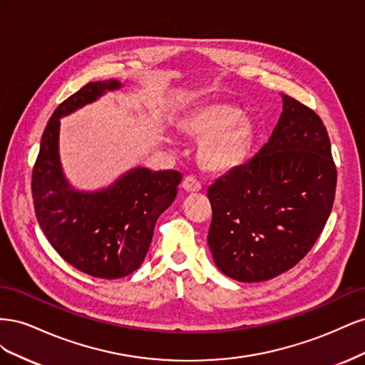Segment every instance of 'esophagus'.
Wrapping results in <instances>:
<instances>
[{
    "instance_id": "esophagus-1",
    "label": "esophagus",
    "mask_w": 365,
    "mask_h": 365,
    "mask_svg": "<svg viewBox=\"0 0 365 365\" xmlns=\"http://www.w3.org/2000/svg\"><path fill=\"white\" fill-rule=\"evenodd\" d=\"M182 187H184V190H187V192H200L202 185H201V181L197 180L196 176L189 175V176H185V178H184Z\"/></svg>"
}]
</instances>
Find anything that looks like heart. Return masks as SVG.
Returning <instances> with one entry per match:
<instances>
[{
	"label": "heart",
	"mask_w": 365,
	"mask_h": 365,
	"mask_svg": "<svg viewBox=\"0 0 365 365\" xmlns=\"http://www.w3.org/2000/svg\"><path fill=\"white\" fill-rule=\"evenodd\" d=\"M187 134L204 138L200 161L205 169L227 172L245 160L252 141V126L240 109L212 105L197 109L182 123Z\"/></svg>",
	"instance_id": "1"
}]
</instances>
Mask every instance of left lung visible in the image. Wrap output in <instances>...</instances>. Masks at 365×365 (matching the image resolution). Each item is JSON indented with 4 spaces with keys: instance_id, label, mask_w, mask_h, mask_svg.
<instances>
[{
    "instance_id": "left-lung-1",
    "label": "left lung",
    "mask_w": 365,
    "mask_h": 365,
    "mask_svg": "<svg viewBox=\"0 0 365 365\" xmlns=\"http://www.w3.org/2000/svg\"><path fill=\"white\" fill-rule=\"evenodd\" d=\"M283 113L256 157L208 187V247L216 267L237 282H263L291 269L327 222L336 165L323 120L280 94Z\"/></svg>"
}]
</instances>
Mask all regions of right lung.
I'll return each mask as SVG.
<instances>
[{"label": "right lung", "mask_w": 365, "mask_h": 365, "mask_svg": "<svg viewBox=\"0 0 365 365\" xmlns=\"http://www.w3.org/2000/svg\"><path fill=\"white\" fill-rule=\"evenodd\" d=\"M120 82H90L63 101L42 134L31 173L39 227L71 267L98 279L126 277L145 260L158 216L173 202L182 175L176 170H129L108 189L79 192L65 180L59 161L61 117Z\"/></svg>", "instance_id": "add662e5"}]
</instances>
